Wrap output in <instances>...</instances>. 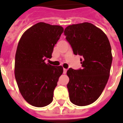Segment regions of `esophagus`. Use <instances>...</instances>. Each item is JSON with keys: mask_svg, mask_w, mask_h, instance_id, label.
<instances>
[{"mask_svg": "<svg viewBox=\"0 0 123 123\" xmlns=\"http://www.w3.org/2000/svg\"><path fill=\"white\" fill-rule=\"evenodd\" d=\"M67 72V69H65V68H64L63 69V73L64 74H66Z\"/></svg>", "mask_w": 123, "mask_h": 123, "instance_id": "34e87169", "label": "esophagus"}]
</instances>
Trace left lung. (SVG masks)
<instances>
[{
	"label": "left lung",
	"mask_w": 123,
	"mask_h": 123,
	"mask_svg": "<svg viewBox=\"0 0 123 123\" xmlns=\"http://www.w3.org/2000/svg\"><path fill=\"white\" fill-rule=\"evenodd\" d=\"M64 33L73 54L81 56L82 66L67 71L69 99L78 106L90 105L99 97L109 80L112 62L111 44L101 29L88 22L68 26Z\"/></svg>",
	"instance_id": "1"
}]
</instances>
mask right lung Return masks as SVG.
Returning <instances> with one entry per match:
<instances>
[{"mask_svg": "<svg viewBox=\"0 0 123 123\" xmlns=\"http://www.w3.org/2000/svg\"><path fill=\"white\" fill-rule=\"evenodd\" d=\"M64 29L39 22L27 29L18 43L14 75L20 92L28 103L43 107L53 101L54 91L63 73L61 66L46 64Z\"/></svg>", "mask_w": 123, "mask_h": 123, "instance_id": "obj_1", "label": "right lung"}]
</instances>
